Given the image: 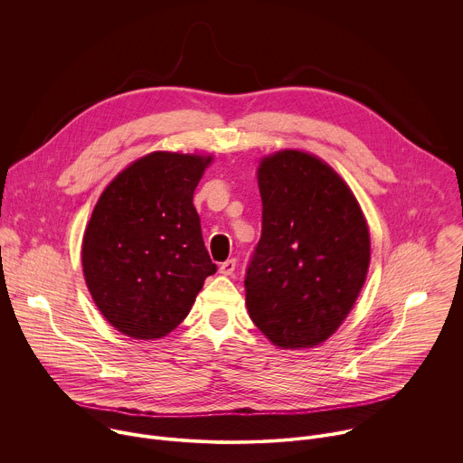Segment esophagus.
Returning a JSON list of instances; mask_svg holds the SVG:
<instances>
[{"mask_svg": "<svg viewBox=\"0 0 463 463\" xmlns=\"http://www.w3.org/2000/svg\"><path fill=\"white\" fill-rule=\"evenodd\" d=\"M234 269H236V260L234 258H229V260H225L222 266H220V273L222 275H232L234 273Z\"/></svg>", "mask_w": 463, "mask_h": 463, "instance_id": "esophagus-1", "label": "esophagus"}]
</instances>
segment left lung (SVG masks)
<instances>
[{"mask_svg":"<svg viewBox=\"0 0 463 463\" xmlns=\"http://www.w3.org/2000/svg\"><path fill=\"white\" fill-rule=\"evenodd\" d=\"M258 186L261 236L245 275L249 315L277 346H317L335 334L366 280V220L337 172L306 152L263 159Z\"/></svg>","mask_w":463,"mask_h":463,"instance_id":"left-lung-1","label":"left lung"}]
</instances>
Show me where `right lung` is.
Masks as SVG:
<instances>
[{
    "label": "right lung",
    "instance_id": "obj_1",
    "mask_svg": "<svg viewBox=\"0 0 463 463\" xmlns=\"http://www.w3.org/2000/svg\"><path fill=\"white\" fill-rule=\"evenodd\" d=\"M211 161L154 152L99 197L82 241L84 277L100 313L128 337L168 335L216 273L192 203Z\"/></svg>",
    "mask_w": 463,
    "mask_h": 463
}]
</instances>
